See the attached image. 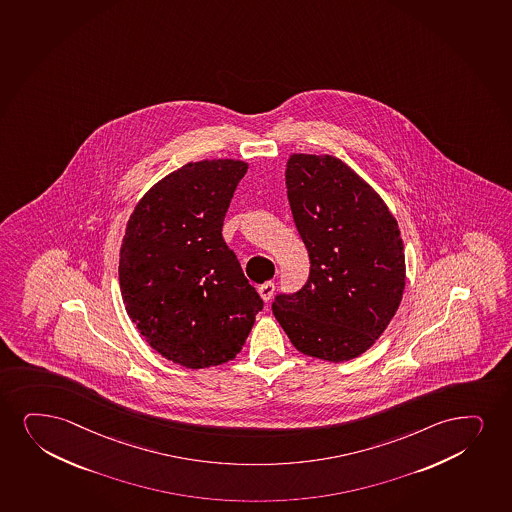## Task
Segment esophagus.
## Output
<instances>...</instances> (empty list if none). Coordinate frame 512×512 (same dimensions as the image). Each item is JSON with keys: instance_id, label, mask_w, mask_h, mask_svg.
<instances>
[{"instance_id": "obj_1", "label": "esophagus", "mask_w": 512, "mask_h": 512, "mask_svg": "<svg viewBox=\"0 0 512 512\" xmlns=\"http://www.w3.org/2000/svg\"><path fill=\"white\" fill-rule=\"evenodd\" d=\"M274 290H276V286H274V283L272 281H267V283L262 284V286H259V295L262 297V300H265V302H269L272 297V293H274Z\"/></svg>"}]
</instances>
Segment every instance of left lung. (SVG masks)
I'll list each match as a JSON object with an SVG mask.
<instances>
[{"label": "left lung", "instance_id": "8db88e82", "mask_svg": "<svg viewBox=\"0 0 512 512\" xmlns=\"http://www.w3.org/2000/svg\"><path fill=\"white\" fill-rule=\"evenodd\" d=\"M291 214L309 252L302 290L272 312L298 352L343 362L383 335L405 288L404 241L381 196L340 158L293 153Z\"/></svg>", "mask_w": 512, "mask_h": 512}]
</instances>
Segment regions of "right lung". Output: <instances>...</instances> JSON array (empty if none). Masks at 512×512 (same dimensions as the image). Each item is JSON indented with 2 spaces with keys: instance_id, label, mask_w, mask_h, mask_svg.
<instances>
[{
  "instance_id": "right-lung-1",
  "label": "right lung",
  "mask_w": 512,
  "mask_h": 512,
  "mask_svg": "<svg viewBox=\"0 0 512 512\" xmlns=\"http://www.w3.org/2000/svg\"><path fill=\"white\" fill-rule=\"evenodd\" d=\"M248 164L191 162L152 186L127 221L119 283L146 343L188 369L240 354L264 302L222 238Z\"/></svg>"
}]
</instances>
